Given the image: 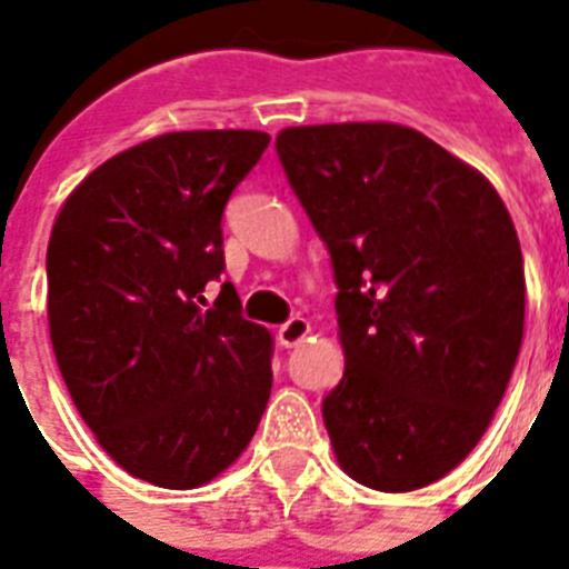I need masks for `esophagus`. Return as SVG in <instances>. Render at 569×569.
<instances>
[{
	"instance_id": "1",
	"label": "esophagus",
	"mask_w": 569,
	"mask_h": 569,
	"mask_svg": "<svg viewBox=\"0 0 569 569\" xmlns=\"http://www.w3.org/2000/svg\"><path fill=\"white\" fill-rule=\"evenodd\" d=\"M307 337H310V321L303 319V316H292V319L280 325V330H277V342L283 348L301 346Z\"/></svg>"
}]
</instances>
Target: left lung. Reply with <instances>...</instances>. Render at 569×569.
Wrapping results in <instances>:
<instances>
[{
	"instance_id": "1",
	"label": "left lung",
	"mask_w": 569,
	"mask_h": 569,
	"mask_svg": "<svg viewBox=\"0 0 569 569\" xmlns=\"http://www.w3.org/2000/svg\"><path fill=\"white\" fill-rule=\"evenodd\" d=\"M274 147L339 289L346 372L321 405L339 467L383 493L433 485L476 449L520 355L511 214L410 127H292Z\"/></svg>"
}]
</instances>
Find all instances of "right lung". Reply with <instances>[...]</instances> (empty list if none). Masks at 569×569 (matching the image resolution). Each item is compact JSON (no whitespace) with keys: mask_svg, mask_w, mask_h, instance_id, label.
I'll return each mask as SVG.
<instances>
[{"mask_svg":"<svg viewBox=\"0 0 569 569\" xmlns=\"http://www.w3.org/2000/svg\"><path fill=\"white\" fill-rule=\"evenodd\" d=\"M271 136L168 132L67 197L47 250L49 337L84 425L129 476L212 481L248 449L271 396V333L241 319L223 271V206Z\"/></svg>","mask_w":569,"mask_h":569,"instance_id":"1","label":"right lung"}]
</instances>
